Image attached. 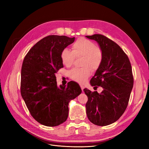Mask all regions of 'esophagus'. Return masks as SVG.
Returning a JSON list of instances; mask_svg holds the SVG:
<instances>
[{"mask_svg": "<svg viewBox=\"0 0 149 149\" xmlns=\"http://www.w3.org/2000/svg\"><path fill=\"white\" fill-rule=\"evenodd\" d=\"M80 87H81V89L82 91H83V89H84V86L82 85V84H80Z\"/></svg>", "mask_w": 149, "mask_h": 149, "instance_id": "34e87169", "label": "esophagus"}]
</instances>
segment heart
Masks as SVG:
<instances>
[{"instance_id": "b5f03b06", "label": "heart", "mask_w": 149, "mask_h": 149, "mask_svg": "<svg viewBox=\"0 0 149 149\" xmlns=\"http://www.w3.org/2000/svg\"><path fill=\"white\" fill-rule=\"evenodd\" d=\"M81 58V68H73L70 71L69 76L71 79L79 83H84L91 74L101 66L104 53L102 49L95 45V43L88 39H78L71 47V51L65 48L61 52V61L66 67L73 65L75 58Z\"/></svg>"}]
</instances>
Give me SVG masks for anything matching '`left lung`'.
<instances>
[{"label": "left lung", "instance_id": "obj_1", "mask_svg": "<svg viewBox=\"0 0 149 149\" xmlns=\"http://www.w3.org/2000/svg\"><path fill=\"white\" fill-rule=\"evenodd\" d=\"M96 41L102 49V63L90 81L92 86H101L102 91L85 88L88 119L94 124L105 126L114 123L127 107L133 88L132 67L127 55L118 44L101 34L86 36Z\"/></svg>", "mask_w": 149, "mask_h": 149}]
</instances>
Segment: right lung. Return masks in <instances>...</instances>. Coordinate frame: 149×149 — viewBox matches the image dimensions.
Returning <instances> with one entry per match:
<instances>
[{
	"label": "right lung",
	"mask_w": 149,
	"mask_h": 149,
	"mask_svg": "<svg viewBox=\"0 0 149 149\" xmlns=\"http://www.w3.org/2000/svg\"><path fill=\"white\" fill-rule=\"evenodd\" d=\"M74 37L49 35L40 40L24 58L20 92L31 116L42 125L54 127L65 122L68 104L81 93L77 83L57 86L55 73L63 65L61 53Z\"/></svg>",
	"instance_id": "obj_1"
}]
</instances>
